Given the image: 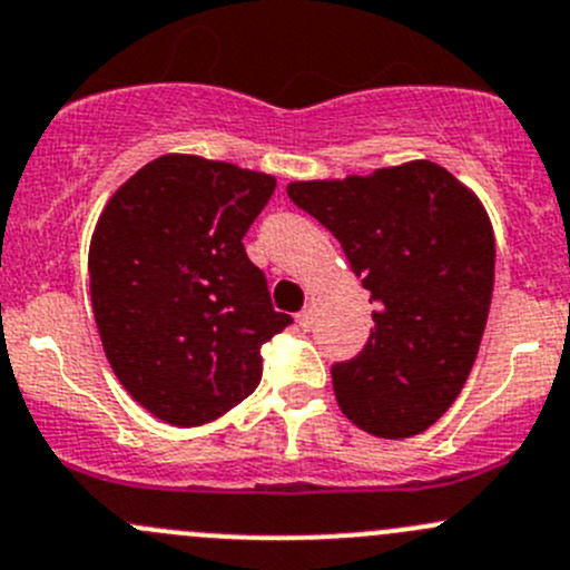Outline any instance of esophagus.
Returning <instances> with one entry per match:
<instances>
[{
  "instance_id": "esophagus-1",
  "label": "esophagus",
  "mask_w": 570,
  "mask_h": 570,
  "mask_svg": "<svg viewBox=\"0 0 570 570\" xmlns=\"http://www.w3.org/2000/svg\"><path fill=\"white\" fill-rule=\"evenodd\" d=\"M297 325H301L303 331H312V325H314V308L312 306H306L301 314H297Z\"/></svg>"
}]
</instances>
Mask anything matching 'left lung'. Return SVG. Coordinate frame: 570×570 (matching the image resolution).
<instances>
[{
  "label": "left lung",
  "mask_w": 570,
  "mask_h": 570,
  "mask_svg": "<svg viewBox=\"0 0 570 570\" xmlns=\"http://www.w3.org/2000/svg\"><path fill=\"white\" fill-rule=\"evenodd\" d=\"M295 206L342 245L375 303L364 350L331 366L344 416L381 439L428 430L461 394L493 295V232L441 165L295 181Z\"/></svg>",
  "instance_id": "left-lung-1"
}]
</instances>
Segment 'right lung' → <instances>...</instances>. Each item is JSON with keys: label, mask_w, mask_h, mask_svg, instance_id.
Here are the masks:
<instances>
[{"label": "right lung", "mask_w": 570, "mask_h": 570, "mask_svg": "<svg viewBox=\"0 0 570 570\" xmlns=\"http://www.w3.org/2000/svg\"><path fill=\"white\" fill-rule=\"evenodd\" d=\"M275 178L168 154L109 198L90 243L101 344L146 411L198 428L262 381V344L292 325L243 237Z\"/></svg>", "instance_id": "obj_1"}]
</instances>
